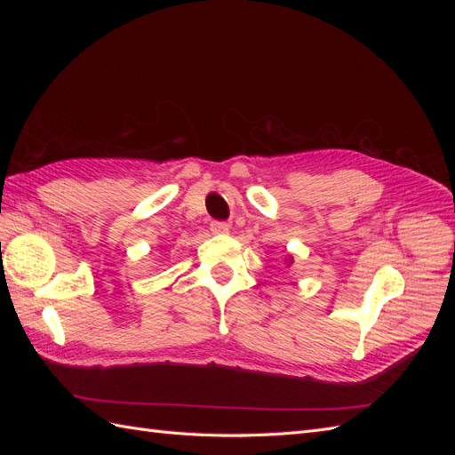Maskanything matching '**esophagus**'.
Segmentation results:
<instances>
[{
  "instance_id": "obj_1",
  "label": "esophagus",
  "mask_w": 455,
  "mask_h": 455,
  "mask_svg": "<svg viewBox=\"0 0 455 455\" xmlns=\"http://www.w3.org/2000/svg\"><path fill=\"white\" fill-rule=\"evenodd\" d=\"M211 231L214 233V235H226V233H229V224L214 220V222L211 224Z\"/></svg>"
}]
</instances>
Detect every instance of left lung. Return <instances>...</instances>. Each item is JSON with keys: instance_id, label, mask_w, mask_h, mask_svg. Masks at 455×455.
<instances>
[{"instance_id": "left-lung-1", "label": "left lung", "mask_w": 455, "mask_h": 455, "mask_svg": "<svg viewBox=\"0 0 455 455\" xmlns=\"http://www.w3.org/2000/svg\"><path fill=\"white\" fill-rule=\"evenodd\" d=\"M288 264H291V259H288Z\"/></svg>"}]
</instances>
